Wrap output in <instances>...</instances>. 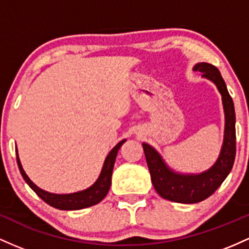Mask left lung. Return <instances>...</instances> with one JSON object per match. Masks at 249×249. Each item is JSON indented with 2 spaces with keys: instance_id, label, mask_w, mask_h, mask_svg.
Wrapping results in <instances>:
<instances>
[{
  "instance_id": "8db88e82",
  "label": "left lung",
  "mask_w": 249,
  "mask_h": 249,
  "mask_svg": "<svg viewBox=\"0 0 249 249\" xmlns=\"http://www.w3.org/2000/svg\"><path fill=\"white\" fill-rule=\"evenodd\" d=\"M194 69L213 81L222 95L226 116L225 140L217 161L211 169L199 175L178 174L166 166L154 148L147 143L142 144L155 191L163 199L180 203H196L211 196L230 174L236 154L235 110L225 81L219 69L213 64L197 63Z\"/></svg>"
}]
</instances>
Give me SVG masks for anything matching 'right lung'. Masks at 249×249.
Listing matches in <instances>:
<instances>
[{
	"instance_id": "1",
	"label": "right lung",
	"mask_w": 249,
	"mask_h": 249,
	"mask_svg": "<svg viewBox=\"0 0 249 249\" xmlns=\"http://www.w3.org/2000/svg\"><path fill=\"white\" fill-rule=\"evenodd\" d=\"M124 141L125 140H122L121 142H119V143L110 150V153L108 154L107 158H106L105 163H103L102 172L101 174H100L99 178H97L96 182H95L91 187H89L88 189H86V191L72 193V194H52V193L42 191L41 188H38V187L27 177L23 168H22V164L21 162H19L18 155H16V160H18V169L19 172H21V175L23 177L24 181H26L30 188H32L33 191L44 201V202H47L49 206H52V207L62 209V211H76V209L90 207V206L96 205L100 201L105 199V196L107 195V193L110 188L111 173H113L117 152H119L120 147L122 146V143H124Z\"/></svg>"
}]
</instances>
